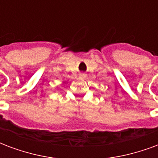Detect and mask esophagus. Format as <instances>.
<instances>
[{"label":"esophagus","mask_w":158,"mask_h":158,"mask_svg":"<svg viewBox=\"0 0 158 158\" xmlns=\"http://www.w3.org/2000/svg\"><path fill=\"white\" fill-rule=\"evenodd\" d=\"M80 77H82V78H85V73H80Z\"/></svg>","instance_id":"1"}]
</instances>
